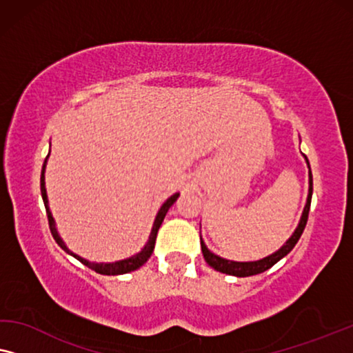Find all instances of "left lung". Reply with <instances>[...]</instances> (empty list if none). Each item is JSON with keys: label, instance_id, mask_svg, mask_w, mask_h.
I'll list each match as a JSON object with an SVG mask.
<instances>
[{"label": "left lung", "instance_id": "1", "mask_svg": "<svg viewBox=\"0 0 353 353\" xmlns=\"http://www.w3.org/2000/svg\"><path fill=\"white\" fill-rule=\"evenodd\" d=\"M305 160H307V157H305ZM307 165H309V160H307ZM309 170H310V165H309ZM309 183H310V185H309V196H307V205L304 208V212H302L299 225H297L296 232L292 233V236L290 238V240L286 241V245H283L280 250L275 252V254H272L269 257H264V259H261V261H254V262H233V261L222 259V257L212 254V252L208 250L206 245L201 240V251H203V256H205V261L214 270L222 272V274H227V275H233V276H251V275H257V274H262V272L269 270L272 265H275L278 261L283 259V257H285L288 252H290L292 248L296 246V243L299 241L302 232H304V228L307 225V219H309L312 192H314L312 171H309Z\"/></svg>", "mask_w": 353, "mask_h": 353}]
</instances>
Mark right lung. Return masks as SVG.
<instances>
[{
  "mask_svg": "<svg viewBox=\"0 0 353 353\" xmlns=\"http://www.w3.org/2000/svg\"><path fill=\"white\" fill-rule=\"evenodd\" d=\"M44 168H46V160L43 163V171H41V196H43V201H44V206H46V214H48V221H49V228H51V233L54 236V240L57 241V245L62 248V250H65L67 252H70L73 257H77V259L84 264L89 269L97 272V274L101 275H123V274H128V272H132V270H137L139 267H142L145 262L148 261V257L152 256L153 252V248H155V240H157V233H158V228H160L163 219H165L166 212L170 208L174 205V201L177 200L179 193H174V195L168 198V200L163 203V206L160 208V211H158L157 214V219H155V224H153L152 228V233H150V238H148L145 248L141 252H137L136 256L129 257V259L125 261H118V262H112V264H96V262H89L86 259H83V257H79L77 254H73V252L68 250V248L63 245V241L61 240V236H59V233L56 230V225H54V219L51 216V211H49V206H48V196H46V188H44Z\"/></svg>",
  "mask_w": 353,
  "mask_h": 353,
  "instance_id": "add662e5",
  "label": "right lung"
}]
</instances>
